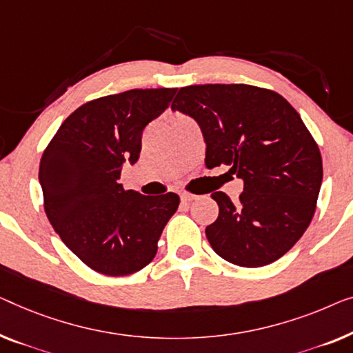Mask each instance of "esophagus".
<instances>
[{
    "instance_id": "obj_1",
    "label": "esophagus",
    "mask_w": 353,
    "mask_h": 353,
    "mask_svg": "<svg viewBox=\"0 0 353 353\" xmlns=\"http://www.w3.org/2000/svg\"><path fill=\"white\" fill-rule=\"evenodd\" d=\"M180 197H181L183 202H192V201H196V199H197V196H194V194H188V192H181Z\"/></svg>"
}]
</instances>
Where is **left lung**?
Wrapping results in <instances>:
<instances>
[{
    "label": "left lung",
    "instance_id": "8db88e82",
    "mask_svg": "<svg viewBox=\"0 0 353 353\" xmlns=\"http://www.w3.org/2000/svg\"><path fill=\"white\" fill-rule=\"evenodd\" d=\"M172 110L201 127L205 165H231L243 181L236 203L212 194L219 214L205 234L214 253L242 268L282 258L312 221L323 178L319 146L298 111L277 92L247 84L188 85Z\"/></svg>",
    "mask_w": 353,
    "mask_h": 353
}]
</instances>
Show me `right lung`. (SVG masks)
Listing matches in <instances>:
<instances>
[{
    "mask_svg": "<svg viewBox=\"0 0 353 353\" xmlns=\"http://www.w3.org/2000/svg\"><path fill=\"white\" fill-rule=\"evenodd\" d=\"M176 89H134L88 101L71 113L39 164L44 210L63 243L90 269L129 275L154 259L176 212L175 192L124 191L122 165L139 161L143 129L168 108Z\"/></svg>",
    "mask_w": 353,
    "mask_h": 353,
    "instance_id": "add662e5",
    "label": "right lung"
}]
</instances>
